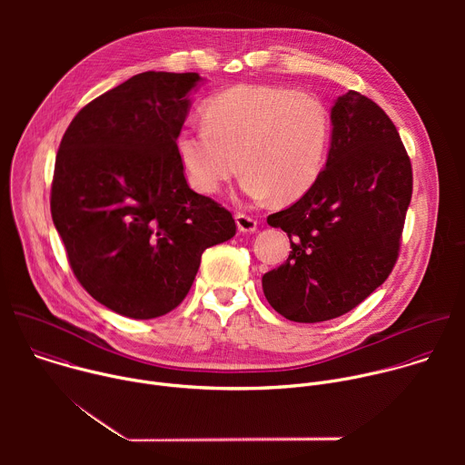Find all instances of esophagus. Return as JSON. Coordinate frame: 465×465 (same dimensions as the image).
I'll return each instance as SVG.
<instances>
[{
  "instance_id": "34e87169",
  "label": "esophagus",
  "mask_w": 465,
  "mask_h": 465,
  "mask_svg": "<svg viewBox=\"0 0 465 465\" xmlns=\"http://www.w3.org/2000/svg\"><path fill=\"white\" fill-rule=\"evenodd\" d=\"M235 224H237V230L242 233H253L257 230V221L246 213H237Z\"/></svg>"
}]
</instances>
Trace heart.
I'll return each mask as SVG.
<instances>
[{
  "label": "heart",
  "mask_w": 465,
  "mask_h": 465,
  "mask_svg": "<svg viewBox=\"0 0 465 465\" xmlns=\"http://www.w3.org/2000/svg\"><path fill=\"white\" fill-rule=\"evenodd\" d=\"M206 124L182 128L176 154L189 183L215 194L239 169L248 196L292 203L323 171L331 123L320 99L283 86L239 84L215 95Z\"/></svg>",
  "instance_id": "heart-1"
}]
</instances>
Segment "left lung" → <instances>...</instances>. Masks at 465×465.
Here are the masks:
<instances>
[{
  "label": "left lung",
  "mask_w": 465,
  "mask_h": 465,
  "mask_svg": "<svg viewBox=\"0 0 465 465\" xmlns=\"http://www.w3.org/2000/svg\"><path fill=\"white\" fill-rule=\"evenodd\" d=\"M412 198V167L391 119L350 90L331 108L327 162L298 203L269 215L292 252L262 276V292L287 320L342 316L391 272Z\"/></svg>",
  "instance_id": "left-lung-1"
}]
</instances>
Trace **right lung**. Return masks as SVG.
<instances>
[{"mask_svg": "<svg viewBox=\"0 0 465 465\" xmlns=\"http://www.w3.org/2000/svg\"><path fill=\"white\" fill-rule=\"evenodd\" d=\"M198 74L145 72L86 104L60 142L51 217L74 274L110 311L151 320L182 303L203 252L235 235L194 193L174 140Z\"/></svg>", "mask_w": 465, "mask_h": 465, "instance_id": "right-lung-1", "label": "right lung"}]
</instances>
